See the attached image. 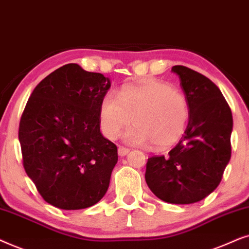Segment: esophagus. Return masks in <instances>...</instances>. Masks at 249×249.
<instances>
[{"mask_svg": "<svg viewBox=\"0 0 249 249\" xmlns=\"http://www.w3.org/2000/svg\"><path fill=\"white\" fill-rule=\"evenodd\" d=\"M128 152H130V149L126 148V147H123V145H121V147L118 148V155L121 156V157H124V156H126Z\"/></svg>", "mask_w": 249, "mask_h": 249, "instance_id": "obj_1", "label": "esophagus"}]
</instances>
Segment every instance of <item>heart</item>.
<instances>
[{
    "mask_svg": "<svg viewBox=\"0 0 249 249\" xmlns=\"http://www.w3.org/2000/svg\"><path fill=\"white\" fill-rule=\"evenodd\" d=\"M189 115L187 97L157 79L123 86L118 97L108 92L100 104L101 127L109 139L117 138L133 119L135 125L125 134L126 141L134 144L151 141L156 148L175 143L183 134Z\"/></svg>",
    "mask_w": 249,
    "mask_h": 249,
    "instance_id": "heart-1",
    "label": "heart"
}]
</instances>
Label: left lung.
<instances>
[{
	"label": "left lung",
	"instance_id": "8db88e82",
	"mask_svg": "<svg viewBox=\"0 0 249 249\" xmlns=\"http://www.w3.org/2000/svg\"><path fill=\"white\" fill-rule=\"evenodd\" d=\"M188 99L184 135L168 156L148 158L145 182L159 199L194 204L212 194L231 158L232 114L220 89L198 71L173 66Z\"/></svg>",
	"mask_w": 249,
	"mask_h": 249
}]
</instances>
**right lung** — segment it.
I'll use <instances>...</instances> for the list:
<instances>
[{
	"label": "right lung",
	"mask_w": 249,
	"mask_h": 249,
	"mask_svg": "<svg viewBox=\"0 0 249 249\" xmlns=\"http://www.w3.org/2000/svg\"><path fill=\"white\" fill-rule=\"evenodd\" d=\"M110 81L77 64L37 84L19 123L22 165L43 199L60 210H83L105 196L118 160L100 132V104Z\"/></svg>",
	"instance_id": "1"
}]
</instances>
